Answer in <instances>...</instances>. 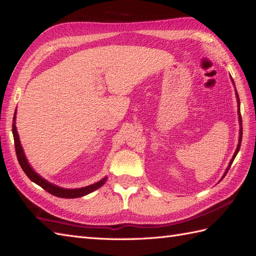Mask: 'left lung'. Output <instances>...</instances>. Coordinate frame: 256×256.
<instances>
[{
  "instance_id": "1",
  "label": "left lung",
  "mask_w": 256,
  "mask_h": 256,
  "mask_svg": "<svg viewBox=\"0 0 256 256\" xmlns=\"http://www.w3.org/2000/svg\"><path fill=\"white\" fill-rule=\"evenodd\" d=\"M232 82H233V80H232ZM233 84H234V82H233ZM234 86H235V85H234ZM235 94H236V98H238V122H240V125H241V128H240V136H238V144L236 151H235L232 160H231V161H230V164H228V168H226V171H225V173H224V175H223V178L225 176V175H226V173H228V168H231V165H232V163H233V161H234V158H235V156H236V154L238 153L240 148H241V142H242V134H243L242 116H241V111H240V98H238V92H236V90H235Z\"/></svg>"
}]
</instances>
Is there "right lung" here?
Segmentation results:
<instances>
[{
    "instance_id": "add662e5",
    "label": "right lung",
    "mask_w": 256,
    "mask_h": 256,
    "mask_svg": "<svg viewBox=\"0 0 256 256\" xmlns=\"http://www.w3.org/2000/svg\"><path fill=\"white\" fill-rule=\"evenodd\" d=\"M15 114H16V111H15ZM15 114H14L13 124H12V132H13V136H14L15 151H16V156H18V161L20 165H21V168L24 171V173L28 175V178L31 180L32 182L36 183L42 188H44L45 191L48 192L50 194L54 195V196L63 198H76L84 196V195L92 193L93 191H95V190L100 188L105 182H106L108 178H104L101 180V181H98V182L94 183L92 185H88V186H85V188H63L58 186V185H54L52 183L48 182L46 180H44L42 176H40V175L32 168L31 165L28 164V160L24 155L22 145H21V142H20V138H18V131H16V126H15V118H16Z\"/></svg>"
}]
</instances>
